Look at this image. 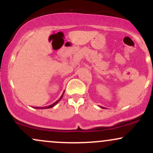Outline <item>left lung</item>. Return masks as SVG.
<instances>
[{
  "mask_svg": "<svg viewBox=\"0 0 153 153\" xmlns=\"http://www.w3.org/2000/svg\"><path fill=\"white\" fill-rule=\"evenodd\" d=\"M102 108H103V107H102Z\"/></svg>",
  "mask_w": 153,
  "mask_h": 153,
  "instance_id": "1",
  "label": "left lung"
}]
</instances>
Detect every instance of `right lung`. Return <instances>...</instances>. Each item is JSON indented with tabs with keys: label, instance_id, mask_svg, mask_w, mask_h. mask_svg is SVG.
<instances>
[{
	"label": "right lung",
	"instance_id": "add662e5",
	"mask_svg": "<svg viewBox=\"0 0 153 153\" xmlns=\"http://www.w3.org/2000/svg\"><path fill=\"white\" fill-rule=\"evenodd\" d=\"M64 93H65V91L64 92H63V94H62V96H60V98H59V99L57 100V101H55V102L54 103H52V104H51V105H50V106H45V107H33V108H37V109H43V108H52V107L53 106H55L56 104H57V103L59 102V101H60L61 99H62V96H63V94H64Z\"/></svg>",
	"mask_w": 153,
	"mask_h": 153
}]
</instances>
